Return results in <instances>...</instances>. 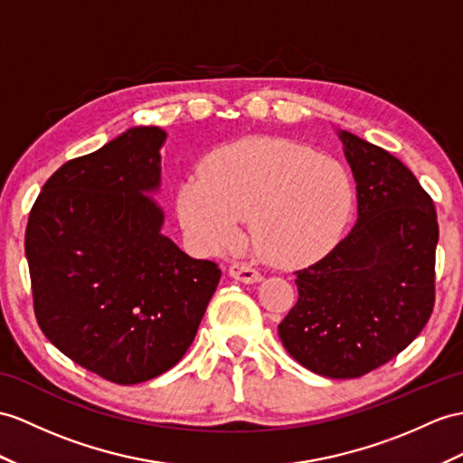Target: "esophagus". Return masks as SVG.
Masks as SVG:
<instances>
[{"label":"esophagus","instance_id":"esophagus-1","mask_svg":"<svg viewBox=\"0 0 463 463\" xmlns=\"http://www.w3.org/2000/svg\"><path fill=\"white\" fill-rule=\"evenodd\" d=\"M230 277H233L235 280H241V283H259L261 280V273L259 270L247 267V265H241V263H233L230 267Z\"/></svg>","mask_w":463,"mask_h":463}]
</instances>
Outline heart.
I'll list each match as a JSON object with an SVG mask.
<instances>
[{"instance_id":"1","label":"heart","mask_w":463,"mask_h":463,"mask_svg":"<svg viewBox=\"0 0 463 463\" xmlns=\"http://www.w3.org/2000/svg\"><path fill=\"white\" fill-rule=\"evenodd\" d=\"M352 208L345 166L283 139L225 145L178 190L180 225L196 250H232L250 218L253 241L277 265H300L328 251Z\"/></svg>"}]
</instances>
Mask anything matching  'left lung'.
<instances>
[{
  "mask_svg": "<svg viewBox=\"0 0 463 463\" xmlns=\"http://www.w3.org/2000/svg\"><path fill=\"white\" fill-rule=\"evenodd\" d=\"M354 173L357 222L297 270L298 302L279 324L287 352L314 373L354 379L391 362L434 308L438 222L432 198L389 151L337 129Z\"/></svg>",
  "mask_w": 463,
  "mask_h": 463,
  "instance_id": "left-lung-1",
  "label": "left lung"
}]
</instances>
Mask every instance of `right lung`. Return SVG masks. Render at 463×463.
<instances>
[{
  "mask_svg": "<svg viewBox=\"0 0 463 463\" xmlns=\"http://www.w3.org/2000/svg\"><path fill=\"white\" fill-rule=\"evenodd\" d=\"M166 131L135 126L64 163L29 213L25 255L43 334L119 385L165 373L194 342L222 270L161 232Z\"/></svg>",
  "mask_w": 463,
  "mask_h": 463,
  "instance_id": "1",
  "label": "right lung"
}]
</instances>
